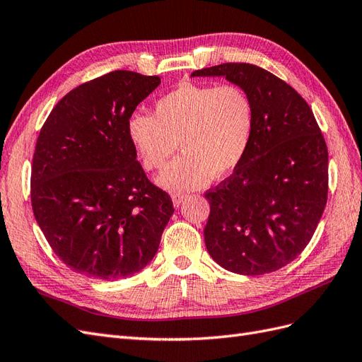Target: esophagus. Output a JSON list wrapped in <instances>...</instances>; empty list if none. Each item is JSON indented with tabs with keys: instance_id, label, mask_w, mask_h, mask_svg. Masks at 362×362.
Masks as SVG:
<instances>
[{
	"instance_id": "1",
	"label": "esophagus",
	"mask_w": 362,
	"mask_h": 362,
	"mask_svg": "<svg viewBox=\"0 0 362 362\" xmlns=\"http://www.w3.org/2000/svg\"><path fill=\"white\" fill-rule=\"evenodd\" d=\"M185 198H187V194H185V193H173V194H172V202H173L175 206H180L181 202H182Z\"/></svg>"
}]
</instances>
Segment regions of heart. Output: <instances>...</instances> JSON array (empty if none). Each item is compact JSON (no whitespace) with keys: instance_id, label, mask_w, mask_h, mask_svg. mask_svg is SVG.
<instances>
[{"instance_id":"heart-1","label":"heart","mask_w":362,"mask_h":362,"mask_svg":"<svg viewBox=\"0 0 362 362\" xmlns=\"http://www.w3.org/2000/svg\"><path fill=\"white\" fill-rule=\"evenodd\" d=\"M255 127L247 93L234 84H182L158 98L154 116L131 115L129 141L148 170L166 166L157 184L170 193L201 189L211 178H223L243 161Z\"/></svg>"}]
</instances>
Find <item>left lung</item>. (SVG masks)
<instances>
[{"label": "left lung", "mask_w": 362, "mask_h": 362, "mask_svg": "<svg viewBox=\"0 0 362 362\" xmlns=\"http://www.w3.org/2000/svg\"><path fill=\"white\" fill-rule=\"evenodd\" d=\"M192 76H225L247 93L255 127L243 161L208 190V254L238 275L287 266L310 243L327 201V148L310 105L291 86L249 63Z\"/></svg>", "instance_id": "8db88e82"}]
</instances>
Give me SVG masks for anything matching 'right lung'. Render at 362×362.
<instances>
[{"mask_svg":"<svg viewBox=\"0 0 362 362\" xmlns=\"http://www.w3.org/2000/svg\"><path fill=\"white\" fill-rule=\"evenodd\" d=\"M160 76L115 71L52 108L33 156L31 205L51 249L84 276L122 279L156 257L170 196L137 161L127 124Z\"/></svg>","mask_w":362,"mask_h":362,"instance_id":"right-lung-1","label":"right lung"}]
</instances>
